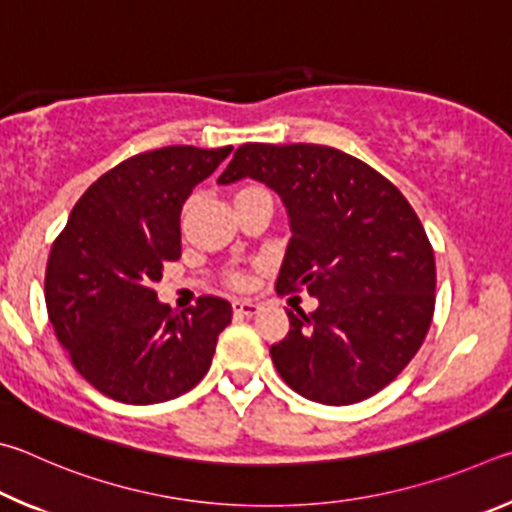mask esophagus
I'll use <instances>...</instances> for the list:
<instances>
[{
    "instance_id": "esophagus-1",
    "label": "esophagus",
    "mask_w": 512,
    "mask_h": 512,
    "mask_svg": "<svg viewBox=\"0 0 512 512\" xmlns=\"http://www.w3.org/2000/svg\"><path fill=\"white\" fill-rule=\"evenodd\" d=\"M231 306H233V312L240 317H254L258 312V303L254 301H233Z\"/></svg>"
}]
</instances>
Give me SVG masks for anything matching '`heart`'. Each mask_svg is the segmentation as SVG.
<instances>
[{
    "mask_svg": "<svg viewBox=\"0 0 512 512\" xmlns=\"http://www.w3.org/2000/svg\"><path fill=\"white\" fill-rule=\"evenodd\" d=\"M229 283L236 285V288H240V285L245 283V279H242L240 272H231V274H229Z\"/></svg>",
    "mask_w": 512,
    "mask_h": 512,
    "instance_id": "b5f03b06",
    "label": "heart"
}]
</instances>
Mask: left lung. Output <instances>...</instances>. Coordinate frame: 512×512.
<instances>
[{
  "instance_id": "left-lung-1",
  "label": "left lung",
  "mask_w": 512,
  "mask_h": 512,
  "mask_svg": "<svg viewBox=\"0 0 512 512\" xmlns=\"http://www.w3.org/2000/svg\"><path fill=\"white\" fill-rule=\"evenodd\" d=\"M258 179L281 195L292 238L276 292L308 290L270 348L290 389L321 405L375 396L418 353L434 317V249L407 197L353 155L317 143H245L218 184Z\"/></svg>"
}]
</instances>
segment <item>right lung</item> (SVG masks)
<instances>
[{"label":"right lung","mask_w":512,"mask_h":512,"mask_svg":"<svg viewBox=\"0 0 512 512\" xmlns=\"http://www.w3.org/2000/svg\"><path fill=\"white\" fill-rule=\"evenodd\" d=\"M233 148L139 152L87 188L53 240L44 299L71 364L103 396L155 405L191 391L209 371L231 303L200 297L173 312L152 290L182 256L179 213L193 186Z\"/></svg>","instance_id":"right-lung-1"}]
</instances>
